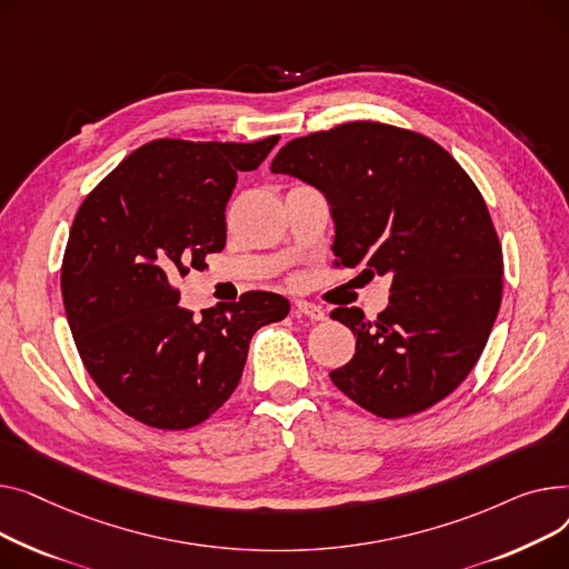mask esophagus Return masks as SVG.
<instances>
[{
    "label": "esophagus",
    "mask_w": 569,
    "mask_h": 569,
    "mask_svg": "<svg viewBox=\"0 0 569 569\" xmlns=\"http://www.w3.org/2000/svg\"><path fill=\"white\" fill-rule=\"evenodd\" d=\"M293 315L296 317H308L312 321H323L326 319L323 310L312 306V303H308V300H293Z\"/></svg>",
    "instance_id": "34e87169"
}]
</instances>
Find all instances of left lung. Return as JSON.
Here are the masks:
<instances>
[{
    "mask_svg": "<svg viewBox=\"0 0 569 569\" xmlns=\"http://www.w3.org/2000/svg\"><path fill=\"white\" fill-rule=\"evenodd\" d=\"M271 172L326 194L336 266L392 278L377 319L330 312L356 336L330 381L379 418L441 402L476 367L503 296V250L471 177L441 144L379 121L296 138Z\"/></svg>",
    "mask_w": 569,
    "mask_h": 569,
    "instance_id": "1",
    "label": "left lung"
}]
</instances>
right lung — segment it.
I'll return each instance as SVG.
<instances>
[{
  "instance_id": "right-lung-1",
  "label": "right lung",
  "mask_w": 569,
  "mask_h": 569,
  "mask_svg": "<svg viewBox=\"0 0 569 569\" xmlns=\"http://www.w3.org/2000/svg\"><path fill=\"white\" fill-rule=\"evenodd\" d=\"M278 140H153L84 197L61 263L63 308L87 372L126 416L156 429L204 422L237 390L254 332L287 317L280 293L246 291L192 319L174 287L224 248L237 177Z\"/></svg>"
}]
</instances>
